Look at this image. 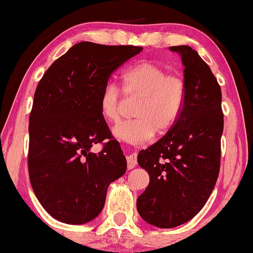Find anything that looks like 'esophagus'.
<instances>
[{
	"label": "esophagus",
	"mask_w": 253,
	"mask_h": 253,
	"mask_svg": "<svg viewBox=\"0 0 253 253\" xmlns=\"http://www.w3.org/2000/svg\"><path fill=\"white\" fill-rule=\"evenodd\" d=\"M126 163H127V168L132 169L137 165V157H136L135 154H131V155L126 156Z\"/></svg>",
	"instance_id": "1"
}]
</instances>
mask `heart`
I'll return each instance as SVG.
<instances>
[{
    "instance_id": "1",
    "label": "heart",
    "mask_w": 253,
    "mask_h": 253,
    "mask_svg": "<svg viewBox=\"0 0 253 253\" xmlns=\"http://www.w3.org/2000/svg\"><path fill=\"white\" fill-rule=\"evenodd\" d=\"M121 84L122 92L114 84L104 86L99 99L100 112L110 123L121 120L123 96L137 100L136 118L115 126L116 137L138 145L153 138L156 131L165 135L173 129L186 102V83L180 74L168 73L159 62L142 61L122 73Z\"/></svg>"
}]
</instances>
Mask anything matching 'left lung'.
<instances>
[{
	"mask_svg": "<svg viewBox=\"0 0 253 253\" xmlns=\"http://www.w3.org/2000/svg\"><path fill=\"white\" fill-rule=\"evenodd\" d=\"M170 50L185 66V106L173 129L137 156L150 177L137 198V211L161 228L191 220L209 200L220 170L224 130L220 85L209 65L189 46Z\"/></svg>",
	"mask_w": 253,
	"mask_h": 253,
	"instance_id": "1",
	"label": "left lung"
}]
</instances>
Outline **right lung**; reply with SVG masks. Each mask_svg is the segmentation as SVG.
Here are the masks:
<instances>
[{"label":"right lung","mask_w":253,"mask_h":253,"mask_svg":"<svg viewBox=\"0 0 253 253\" xmlns=\"http://www.w3.org/2000/svg\"><path fill=\"white\" fill-rule=\"evenodd\" d=\"M142 47L76 43L44 72L29 116L28 173L38 200L56 220L85 224L102 212L126 160L100 112L111 74ZM103 144L94 154L92 145Z\"/></svg>","instance_id":"obj_1"}]
</instances>
